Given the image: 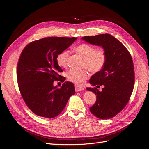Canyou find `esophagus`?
Listing matches in <instances>:
<instances>
[{"mask_svg":"<svg viewBox=\"0 0 149 149\" xmlns=\"http://www.w3.org/2000/svg\"><path fill=\"white\" fill-rule=\"evenodd\" d=\"M84 88L83 87L79 86H75V91L76 92H80L81 91H83Z\"/></svg>","mask_w":149,"mask_h":149,"instance_id":"esophagus-1","label":"esophagus"}]
</instances>
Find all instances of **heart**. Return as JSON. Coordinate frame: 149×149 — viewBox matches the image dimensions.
Wrapping results in <instances>:
<instances>
[{
	"instance_id": "heart-1",
	"label": "heart",
	"mask_w": 149,
	"mask_h": 149,
	"mask_svg": "<svg viewBox=\"0 0 149 149\" xmlns=\"http://www.w3.org/2000/svg\"><path fill=\"white\" fill-rule=\"evenodd\" d=\"M77 54L84 58V67L87 68L92 72L100 71L104 67L106 56L103 50H97L94 46L87 43H83L77 46L75 48ZM69 52L67 50L59 53L57 56V61L58 66L66 68L68 65V59ZM89 77L87 70L70 69L66 74L67 79L77 85H83Z\"/></svg>"
}]
</instances>
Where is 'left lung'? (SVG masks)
<instances>
[{
    "label": "left lung",
    "instance_id": "obj_1",
    "mask_svg": "<svg viewBox=\"0 0 149 149\" xmlns=\"http://www.w3.org/2000/svg\"><path fill=\"white\" fill-rule=\"evenodd\" d=\"M82 40L91 45L101 46L106 53V63L100 71L93 74L89 83L102 91L87 88L97 95V100L89 108L97 118H113L126 106L134 89L135 72L134 63L128 50L118 39L109 34L84 36Z\"/></svg>",
    "mask_w": 149,
    "mask_h": 149
}]
</instances>
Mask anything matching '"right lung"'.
I'll return each instance as SVG.
<instances>
[{"label":"right lung","instance_id":"right-lung-1","mask_svg":"<svg viewBox=\"0 0 149 149\" xmlns=\"http://www.w3.org/2000/svg\"><path fill=\"white\" fill-rule=\"evenodd\" d=\"M77 37H46L28 44L17 65V78L23 100L36 115L52 118L65 107L75 94L74 84L65 82L60 88L54 81L65 77L57 61V55L71 45Z\"/></svg>","mask_w":149,"mask_h":149}]
</instances>
